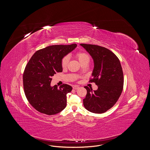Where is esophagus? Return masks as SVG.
Here are the masks:
<instances>
[{
  "label": "esophagus",
  "mask_w": 150,
  "mask_h": 150,
  "mask_svg": "<svg viewBox=\"0 0 150 150\" xmlns=\"http://www.w3.org/2000/svg\"><path fill=\"white\" fill-rule=\"evenodd\" d=\"M79 88V86H73V89H75V90L78 89Z\"/></svg>",
  "instance_id": "1"
}]
</instances>
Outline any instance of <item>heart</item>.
<instances>
[{"label":"heart","instance_id":"heart-1","mask_svg":"<svg viewBox=\"0 0 150 150\" xmlns=\"http://www.w3.org/2000/svg\"><path fill=\"white\" fill-rule=\"evenodd\" d=\"M76 56L78 58L80 64L86 59L89 60V57L88 55V54H86V52H84L82 51L78 52L76 53ZM69 59H70V58L69 56H65L62 58L61 62V64L62 67H65L69 63Z\"/></svg>","mask_w":150,"mask_h":150}]
</instances>
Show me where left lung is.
I'll return each instance as SVG.
<instances>
[{"mask_svg": "<svg viewBox=\"0 0 150 150\" xmlns=\"http://www.w3.org/2000/svg\"><path fill=\"white\" fill-rule=\"evenodd\" d=\"M92 57L94 69L91 82L98 86L93 91L87 86L83 104L87 110L95 114L106 112L119 98L123 89L124 76L120 62L113 52L93 44H80Z\"/></svg>", "mask_w": 150, "mask_h": 150, "instance_id": "8db88e82", "label": "left lung"}]
</instances>
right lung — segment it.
<instances>
[{
	"instance_id": "right-lung-1",
	"label": "right lung",
	"mask_w": 150,
	"mask_h": 150,
	"mask_svg": "<svg viewBox=\"0 0 150 150\" xmlns=\"http://www.w3.org/2000/svg\"><path fill=\"white\" fill-rule=\"evenodd\" d=\"M77 45H54L36 51L26 66L23 75L25 96L30 105L39 112L48 115L62 111L66 106V94L71 86L59 88L50 86L52 77L62 71L61 59Z\"/></svg>"
}]
</instances>
